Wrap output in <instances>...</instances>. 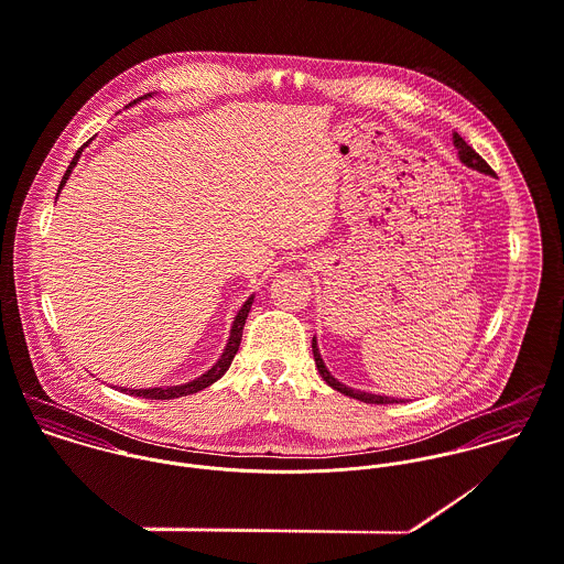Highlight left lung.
Segmentation results:
<instances>
[{
  "label": "left lung",
  "instance_id": "left-lung-1",
  "mask_svg": "<svg viewBox=\"0 0 564 564\" xmlns=\"http://www.w3.org/2000/svg\"><path fill=\"white\" fill-rule=\"evenodd\" d=\"M454 147L458 149V158H460V162L465 164V166H469V169H476V171H480V173H487V175H494V171H491V166L458 135V133H454ZM312 348H313V359H315V368H317V372L319 376L326 380V384L328 387H333L335 391H339V393H344V395H350V398H357V400H361V402H368V404H393V402H404V400H398V398H389V395H376V393H366V391H357V389H352V387H346L344 382H339L337 378H333L330 372L326 370V366H324V361H322V357H319V348H317V341H315V337L312 339Z\"/></svg>",
  "mask_w": 564,
  "mask_h": 564
}]
</instances>
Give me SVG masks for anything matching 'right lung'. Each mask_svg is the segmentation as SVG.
I'll return each instance as SVG.
<instances>
[{"mask_svg": "<svg viewBox=\"0 0 564 564\" xmlns=\"http://www.w3.org/2000/svg\"><path fill=\"white\" fill-rule=\"evenodd\" d=\"M135 104V101H133ZM90 142V140H88ZM86 142V144H88ZM84 144V147H86ZM84 147H79L77 149V153H75V158L70 160V164H68V169H66V173H64L63 182H61V188H58V194H61V189L64 188V184H66V180H68V175H70V171L75 169V164H77V160H79V155H82V149ZM58 198V196H56ZM252 305V296L242 305V310L238 312L236 315V319H234V326H231V335H229V341H227V346H225V352L220 355V359L212 366V370H207L205 375L198 376V378H194V380H189L186 384H173V387H153V389H123L121 387V391H126L129 395H140V398H149V400H173V398H182V395H189V393H196V391H200V389H205V387H209L212 382H216L220 376L225 375L227 370H229V366H231V361H234V357H236V352H238V348H240V341H242V330H245V322H247V317H249V312H251Z\"/></svg>", "mask_w": 564, "mask_h": 564, "instance_id": "1", "label": "right lung"}]
</instances>
